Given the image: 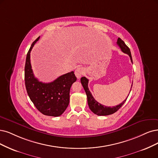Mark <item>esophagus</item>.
Listing matches in <instances>:
<instances>
[{
  "label": "esophagus",
  "mask_w": 158,
  "mask_h": 158,
  "mask_svg": "<svg viewBox=\"0 0 158 158\" xmlns=\"http://www.w3.org/2000/svg\"><path fill=\"white\" fill-rule=\"evenodd\" d=\"M83 73H84V69L81 67L77 68L75 71V75L77 79H80L81 77V76L83 75Z\"/></svg>",
  "instance_id": "obj_1"
}]
</instances>
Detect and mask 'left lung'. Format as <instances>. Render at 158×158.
Returning <instances> with one entry per match:
<instances>
[{"label": "left lung", "instance_id": "obj_1", "mask_svg": "<svg viewBox=\"0 0 158 158\" xmlns=\"http://www.w3.org/2000/svg\"><path fill=\"white\" fill-rule=\"evenodd\" d=\"M116 44H117V45L120 47V48L121 49L122 52H124V53H126L130 56L131 61L133 63L130 49L125 44L124 41L122 40L120 38H118V40H117V42H116ZM81 84H82L83 88L85 90L86 94V96H87V101H88V104H89L90 109L94 114H96L97 115H99V116H106V115H109V114H112L114 113L115 112L117 111V110L122 106H123L124 103L126 102L127 98V97L126 100H124L120 104L118 105V106H114V107H112L105 106H103V105L100 104V103H98L94 98V97L92 96L91 92H90V90L89 89V87H88V83H89V79H86L85 77H81ZM131 87H132V85H131ZM131 90H130V91H131ZM128 96H129V95H128Z\"/></svg>", "mask_w": 158, "mask_h": 158}]
</instances>
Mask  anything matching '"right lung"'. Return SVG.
Segmentation results:
<instances>
[{
	"label": "right lung",
	"mask_w": 158,
	"mask_h": 158,
	"mask_svg": "<svg viewBox=\"0 0 158 158\" xmlns=\"http://www.w3.org/2000/svg\"><path fill=\"white\" fill-rule=\"evenodd\" d=\"M40 36L32 44L26 58L25 82L27 94L34 106L44 115L60 116L68 107L69 90L77 78L73 72L60 76L52 82H40L34 77L31 64V51Z\"/></svg>",
	"instance_id": "1"
}]
</instances>
